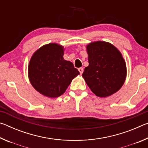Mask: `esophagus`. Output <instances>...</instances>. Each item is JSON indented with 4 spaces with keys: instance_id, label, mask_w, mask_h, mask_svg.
Masks as SVG:
<instances>
[{
    "instance_id": "obj_1",
    "label": "esophagus",
    "mask_w": 148,
    "mask_h": 148,
    "mask_svg": "<svg viewBox=\"0 0 148 148\" xmlns=\"http://www.w3.org/2000/svg\"><path fill=\"white\" fill-rule=\"evenodd\" d=\"M78 71L79 72V73L82 74V73H83V72H84V69L83 68H79L78 69Z\"/></svg>"
}]
</instances>
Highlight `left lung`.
Instances as JSON below:
<instances>
[{"mask_svg": "<svg viewBox=\"0 0 148 148\" xmlns=\"http://www.w3.org/2000/svg\"><path fill=\"white\" fill-rule=\"evenodd\" d=\"M89 66L82 74L93 93L99 97L113 95L123 85L127 68L121 53L113 45L102 41L87 46Z\"/></svg>", "mask_w": 148, "mask_h": 148, "instance_id": "1", "label": "left lung"}]
</instances>
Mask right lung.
Returning a JSON list of instances; mask_svg holds the SVG:
<instances>
[{
  "instance_id": "1",
  "label": "right lung",
  "mask_w": 148,
  "mask_h": 148,
  "mask_svg": "<svg viewBox=\"0 0 148 148\" xmlns=\"http://www.w3.org/2000/svg\"><path fill=\"white\" fill-rule=\"evenodd\" d=\"M63 47L51 43L41 47L31 57L28 69L30 82L44 96H61L79 74L72 62L63 59Z\"/></svg>"
}]
</instances>
